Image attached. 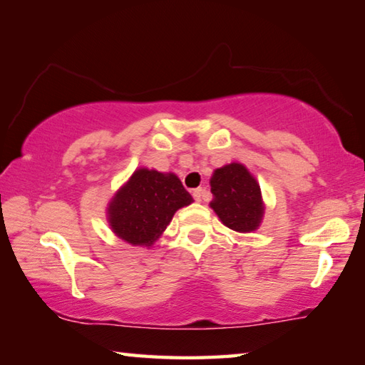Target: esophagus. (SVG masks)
I'll return each instance as SVG.
<instances>
[{"label": "esophagus", "mask_w": 365, "mask_h": 365, "mask_svg": "<svg viewBox=\"0 0 365 365\" xmlns=\"http://www.w3.org/2000/svg\"><path fill=\"white\" fill-rule=\"evenodd\" d=\"M202 195H205V190H202V188H196V190H193V197H195V201L201 202V200H202Z\"/></svg>", "instance_id": "34e87169"}]
</instances>
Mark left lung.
<instances>
[{
  "instance_id": "left-lung-1",
  "label": "left lung",
  "mask_w": 365,
  "mask_h": 365,
  "mask_svg": "<svg viewBox=\"0 0 365 365\" xmlns=\"http://www.w3.org/2000/svg\"><path fill=\"white\" fill-rule=\"evenodd\" d=\"M209 206L233 232L250 233L261 227L265 205L261 187L242 163H230L212 172Z\"/></svg>"
}]
</instances>
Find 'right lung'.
Returning <instances> with one entry per match:
<instances>
[{
    "label": "right lung",
    "instance_id": "right-lung-1",
    "mask_svg": "<svg viewBox=\"0 0 365 365\" xmlns=\"http://www.w3.org/2000/svg\"><path fill=\"white\" fill-rule=\"evenodd\" d=\"M191 202L175 174L138 168L109 200L108 224L117 238L150 250L178 209Z\"/></svg>",
    "mask_w": 365,
    "mask_h": 365
}]
</instances>
